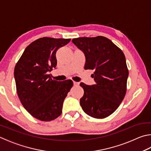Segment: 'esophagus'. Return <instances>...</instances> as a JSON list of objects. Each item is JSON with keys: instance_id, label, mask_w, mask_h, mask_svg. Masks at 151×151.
Returning a JSON list of instances; mask_svg holds the SVG:
<instances>
[{"instance_id": "obj_1", "label": "esophagus", "mask_w": 151, "mask_h": 151, "mask_svg": "<svg viewBox=\"0 0 151 151\" xmlns=\"http://www.w3.org/2000/svg\"><path fill=\"white\" fill-rule=\"evenodd\" d=\"M73 84L75 86H78V85H79V83H77V82H73Z\"/></svg>"}]
</instances>
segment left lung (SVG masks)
Segmentation results:
<instances>
[{
  "mask_svg": "<svg viewBox=\"0 0 151 151\" xmlns=\"http://www.w3.org/2000/svg\"><path fill=\"white\" fill-rule=\"evenodd\" d=\"M72 42L84 54V69L94 70L91 76L95 84H80L84 89L81 106L88 116L105 118L116 110L127 91L129 70L124 53L104 36L78 37Z\"/></svg>",
  "mask_w": 151,
  "mask_h": 151,
  "instance_id": "1",
  "label": "left lung"
}]
</instances>
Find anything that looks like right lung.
I'll return each instance as SVG.
<instances>
[{
	"label": "right lung",
	"mask_w": 151,
	"mask_h": 151,
	"mask_svg": "<svg viewBox=\"0 0 151 151\" xmlns=\"http://www.w3.org/2000/svg\"><path fill=\"white\" fill-rule=\"evenodd\" d=\"M70 39L44 37L30 43L14 68L19 99L33 117L49 122L62 113L65 98L73 86L71 80L57 81L49 73L56 67V52Z\"/></svg>",
	"instance_id": "obj_1"
}]
</instances>
